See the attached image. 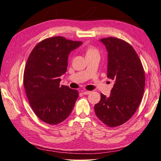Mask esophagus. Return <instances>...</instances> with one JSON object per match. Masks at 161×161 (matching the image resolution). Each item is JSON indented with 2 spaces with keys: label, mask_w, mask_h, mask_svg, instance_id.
Returning a JSON list of instances; mask_svg holds the SVG:
<instances>
[{
  "label": "esophagus",
  "mask_w": 161,
  "mask_h": 161,
  "mask_svg": "<svg viewBox=\"0 0 161 161\" xmlns=\"http://www.w3.org/2000/svg\"><path fill=\"white\" fill-rule=\"evenodd\" d=\"M82 92H83L84 95H88L91 93V91H83Z\"/></svg>",
  "instance_id": "esophagus-1"
}]
</instances>
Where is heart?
I'll list each match as a JSON object with an SVG mask.
<instances>
[{
	"mask_svg": "<svg viewBox=\"0 0 161 161\" xmlns=\"http://www.w3.org/2000/svg\"><path fill=\"white\" fill-rule=\"evenodd\" d=\"M86 56L93 55V54H99L98 50L93 46H88L86 49Z\"/></svg>",
	"mask_w": 161,
	"mask_h": 161,
	"instance_id": "b5f03b06",
	"label": "heart"
}]
</instances>
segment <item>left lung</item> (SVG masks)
Here are the masks:
<instances>
[{
	"instance_id": "8db88e82",
	"label": "left lung",
	"mask_w": 161,
	"mask_h": 161,
	"mask_svg": "<svg viewBox=\"0 0 161 161\" xmlns=\"http://www.w3.org/2000/svg\"><path fill=\"white\" fill-rule=\"evenodd\" d=\"M108 52L107 77L114 81L111 95L101 93L94 109L100 120L110 127L124 124L137 110L145 85L139 57L127 42L115 37L100 40Z\"/></svg>"
}]
</instances>
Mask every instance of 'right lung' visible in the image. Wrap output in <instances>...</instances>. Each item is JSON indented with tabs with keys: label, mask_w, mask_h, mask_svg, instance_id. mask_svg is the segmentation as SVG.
Returning <instances> with one entry per match:
<instances>
[{
	"label": "right lung",
	"mask_w": 161,
	"mask_h": 161,
	"mask_svg": "<svg viewBox=\"0 0 161 161\" xmlns=\"http://www.w3.org/2000/svg\"><path fill=\"white\" fill-rule=\"evenodd\" d=\"M82 42L54 36L34 47L27 61L23 84L33 111L49 125L65 120L73 110L78 91L60 85V77L67 71L70 53Z\"/></svg>",
	"instance_id": "right-lung-1"
}]
</instances>
